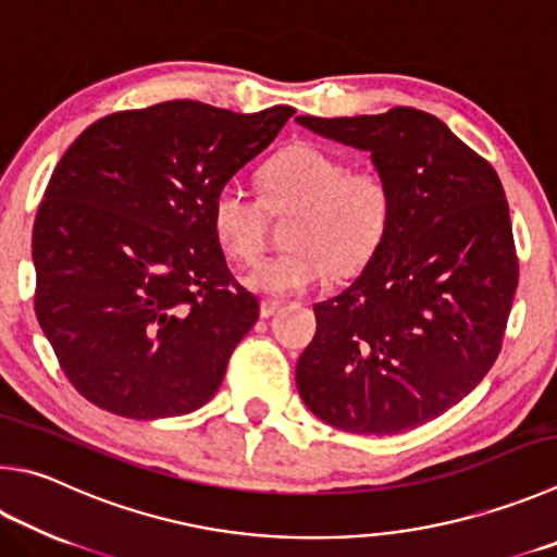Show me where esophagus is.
Returning <instances> with one entry per match:
<instances>
[{"label":"esophagus","instance_id":"1","mask_svg":"<svg viewBox=\"0 0 557 557\" xmlns=\"http://www.w3.org/2000/svg\"><path fill=\"white\" fill-rule=\"evenodd\" d=\"M280 309H282L280 301H275V299H262V301H260V319L275 317V313H277Z\"/></svg>","mask_w":557,"mask_h":557}]
</instances>
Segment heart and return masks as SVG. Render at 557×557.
<instances>
[{"label":"heart","instance_id":"b5f03b06","mask_svg":"<svg viewBox=\"0 0 557 557\" xmlns=\"http://www.w3.org/2000/svg\"><path fill=\"white\" fill-rule=\"evenodd\" d=\"M262 199L228 180L209 205L211 231L228 258L252 262L265 248L268 209L292 211L287 250L258 262L246 285L262 295H299L331 275L366 268L387 238L394 187L380 168H348L338 153L301 144L260 170Z\"/></svg>","mask_w":557,"mask_h":557}]
</instances>
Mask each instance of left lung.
<instances>
[{
  "label": "left lung",
  "mask_w": 557,
  "mask_h": 557,
  "mask_svg": "<svg viewBox=\"0 0 557 557\" xmlns=\"http://www.w3.org/2000/svg\"><path fill=\"white\" fill-rule=\"evenodd\" d=\"M297 121L370 150L394 187L380 250L348 289L313 305L299 394L341 431H411L468 397L502 350L519 258L499 175L441 119L411 107Z\"/></svg>",
  "instance_id": "1"
}]
</instances>
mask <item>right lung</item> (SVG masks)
<instances>
[{
	"mask_svg": "<svg viewBox=\"0 0 557 557\" xmlns=\"http://www.w3.org/2000/svg\"><path fill=\"white\" fill-rule=\"evenodd\" d=\"M292 114L173 99L95 121L60 158L34 221V307L95 407L150 421L214 397L260 307L231 275L209 205Z\"/></svg>",
	"mask_w": 557,
	"mask_h": 557,
	"instance_id": "right-lung-1",
	"label": "right lung"
}]
</instances>
